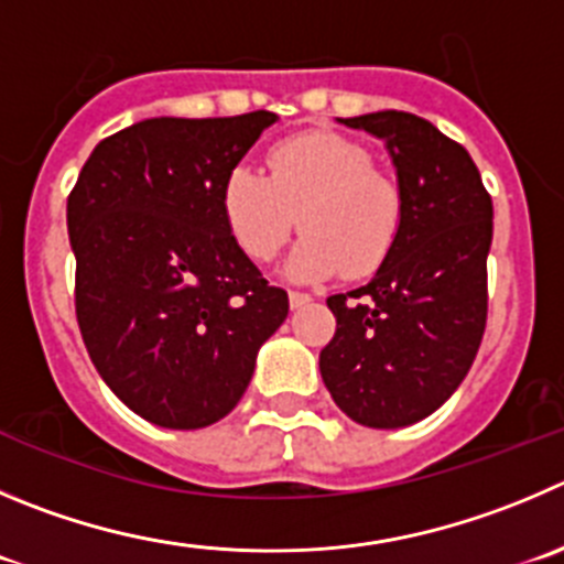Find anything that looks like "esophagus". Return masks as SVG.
I'll list each match as a JSON object with an SVG mask.
<instances>
[{
	"mask_svg": "<svg viewBox=\"0 0 564 564\" xmlns=\"http://www.w3.org/2000/svg\"><path fill=\"white\" fill-rule=\"evenodd\" d=\"M291 307L293 310H299V307H304V304H310L313 302V296H310V293H302V291H291Z\"/></svg>",
	"mask_w": 564,
	"mask_h": 564,
	"instance_id": "obj_1",
	"label": "esophagus"
}]
</instances>
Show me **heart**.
<instances>
[{
  "label": "heart",
  "mask_w": 564,
  "mask_h": 564,
  "mask_svg": "<svg viewBox=\"0 0 564 564\" xmlns=\"http://www.w3.org/2000/svg\"><path fill=\"white\" fill-rule=\"evenodd\" d=\"M224 216L240 249L257 262L276 257L293 229L288 276L313 282L340 273L368 276L382 265L404 221V193L373 165L362 143L337 132H304L268 152V174L249 163L224 180Z\"/></svg>",
  "instance_id": "1"
}]
</instances>
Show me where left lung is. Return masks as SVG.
<instances>
[{"label": "left lung", "instance_id": "1", "mask_svg": "<svg viewBox=\"0 0 564 564\" xmlns=\"http://www.w3.org/2000/svg\"><path fill=\"white\" fill-rule=\"evenodd\" d=\"M340 124L384 141L404 221L368 285L326 299L337 329L321 377L351 421L410 426L452 399L479 351L492 198L470 154L426 118L382 110Z\"/></svg>", "mask_w": 564, "mask_h": 564}]
</instances>
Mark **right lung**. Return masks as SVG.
Returning a JSON list of instances; mask_svg holds the SVG:
<instances>
[{"label":"right lung","instance_id":"obj_1","mask_svg":"<svg viewBox=\"0 0 564 564\" xmlns=\"http://www.w3.org/2000/svg\"><path fill=\"white\" fill-rule=\"evenodd\" d=\"M276 121L147 118L90 152L68 196L77 324L107 388L165 429L235 410L262 343L288 318L229 232V171Z\"/></svg>","mask_w":564,"mask_h":564}]
</instances>
